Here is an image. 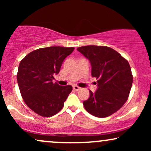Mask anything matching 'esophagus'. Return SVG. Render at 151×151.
<instances>
[{
	"mask_svg": "<svg viewBox=\"0 0 151 151\" xmlns=\"http://www.w3.org/2000/svg\"><path fill=\"white\" fill-rule=\"evenodd\" d=\"M80 89H81V88L79 87V86H76V85L73 86V89L75 90V91H79V90Z\"/></svg>",
	"mask_w": 151,
	"mask_h": 151,
	"instance_id": "obj_1",
	"label": "esophagus"
}]
</instances>
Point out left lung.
Returning <instances> with one entry per match:
<instances>
[{"label": "left lung", "instance_id": "left-lung-1", "mask_svg": "<svg viewBox=\"0 0 151 151\" xmlns=\"http://www.w3.org/2000/svg\"><path fill=\"white\" fill-rule=\"evenodd\" d=\"M77 50L89 60L91 76L97 79V89L89 91L83 101L86 111L99 118L111 116L127 101L133 83L131 67L125 58L112 48L87 45Z\"/></svg>", "mask_w": 151, "mask_h": 151}]
</instances>
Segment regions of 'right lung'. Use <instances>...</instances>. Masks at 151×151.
<instances>
[{
  "instance_id": "add662e5",
  "label": "right lung",
  "mask_w": 151,
  "mask_h": 151,
  "mask_svg": "<svg viewBox=\"0 0 151 151\" xmlns=\"http://www.w3.org/2000/svg\"><path fill=\"white\" fill-rule=\"evenodd\" d=\"M74 47H48L31 52L20 61L17 80L26 105L38 115L50 117L62 109L72 91L71 85L53 83L64 60Z\"/></svg>"
}]
</instances>
